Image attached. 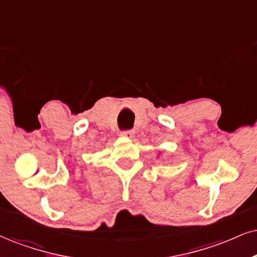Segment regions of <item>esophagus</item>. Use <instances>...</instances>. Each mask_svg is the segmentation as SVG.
<instances>
[{"label": "esophagus", "instance_id": "obj_1", "mask_svg": "<svg viewBox=\"0 0 257 257\" xmlns=\"http://www.w3.org/2000/svg\"><path fill=\"white\" fill-rule=\"evenodd\" d=\"M120 135H121V137H125V138H134L135 137L134 131H122Z\"/></svg>", "mask_w": 257, "mask_h": 257}]
</instances>
